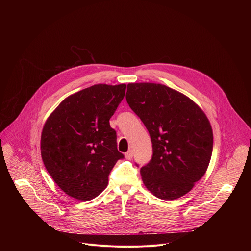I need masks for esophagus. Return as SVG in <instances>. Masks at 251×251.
<instances>
[{
	"mask_svg": "<svg viewBox=\"0 0 251 251\" xmlns=\"http://www.w3.org/2000/svg\"><path fill=\"white\" fill-rule=\"evenodd\" d=\"M132 157H133V151H132V150L128 151V152L125 154V158H126L127 160H131Z\"/></svg>",
	"mask_w": 251,
	"mask_h": 251,
	"instance_id": "esophagus-1",
	"label": "esophagus"
}]
</instances>
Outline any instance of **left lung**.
Masks as SVG:
<instances>
[{
    "instance_id": "1",
    "label": "left lung",
    "mask_w": 251,
    "mask_h": 251,
    "mask_svg": "<svg viewBox=\"0 0 251 251\" xmlns=\"http://www.w3.org/2000/svg\"><path fill=\"white\" fill-rule=\"evenodd\" d=\"M126 100L153 144L151 161L140 170L145 187L166 201L188 194L211 158L213 136L206 115L191 98L159 83H129Z\"/></svg>"
}]
</instances>
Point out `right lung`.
I'll use <instances>...</instances> for the list:
<instances>
[{"label":"right lung","instance_id":"obj_1","mask_svg":"<svg viewBox=\"0 0 251 251\" xmlns=\"http://www.w3.org/2000/svg\"><path fill=\"white\" fill-rule=\"evenodd\" d=\"M126 84H95L66 97L47 119L41 137L45 167L69 197L90 201L108 185L119 159L116 131L109 120Z\"/></svg>","mask_w":251,"mask_h":251}]
</instances>
